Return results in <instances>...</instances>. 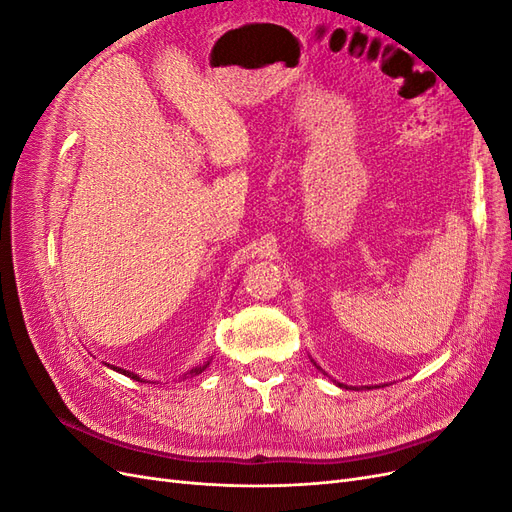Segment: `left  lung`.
I'll list each match as a JSON object with an SVG mask.
<instances>
[{"label":"left lung","instance_id":"obj_1","mask_svg":"<svg viewBox=\"0 0 512 512\" xmlns=\"http://www.w3.org/2000/svg\"><path fill=\"white\" fill-rule=\"evenodd\" d=\"M314 365H316V363H314ZM316 367H318V365H316ZM318 369H320V367H318ZM339 386H346V384H339ZM346 389H348V386H346Z\"/></svg>","mask_w":512,"mask_h":512}]
</instances>
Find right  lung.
Here are the masks:
<instances>
[{
	"label": "right lung",
	"mask_w": 512,
	"mask_h": 512,
	"mask_svg": "<svg viewBox=\"0 0 512 512\" xmlns=\"http://www.w3.org/2000/svg\"><path fill=\"white\" fill-rule=\"evenodd\" d=\"M207 365H209V361L203 365V367H192L188 374H183L181 378H188V376H198V374H203V371L207 369ZM111 369H115V371H119V374H123V376H128V378H132V380H138V382H143L141 378H138L136 374H132V371H126V369H119V367H113V365H108Z\"/></svg>",
	"instance_id": "1"
}]
</instances>
